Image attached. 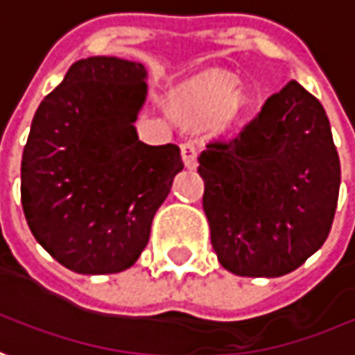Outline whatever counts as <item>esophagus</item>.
<instances>
[{"instance_id":"esophagus-1","label":"esophagus","mask_w":355,"mask_h":355,"mask_svg":"<svg viewBox=\"0 0 355 355\" xmlns=\"http://www.w3.org/2000/svg\"><path fill=\"white\" fill-rule=\"evenodd\" d=\"M180 155H182V161H184V165L189 166V168H194V166H196V155H198V149H196V145H194L192 141H184V143L180 145Z\"/></svg>"}]
</instances>
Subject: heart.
<instances>
[{"label": "heart", "mask_w": 355, "mask_h": 355, "mask_svg": "<svg viewBox=\"0 0 355 355\" xmlns=\"http://www.w3.org/2000/svg\"><path fill=\"white\" fill-rule=\"evenodd\" d=\"M236 84L227 78H216L202 84L196 92L187 98L184 112L196 119H206L222 114L234 102Z\"/></svg>", "instance_id": "b5f03b06"}]
</instances>
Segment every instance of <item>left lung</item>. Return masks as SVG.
Segmentation results:
<instances>
[{
    "label": "left lung",
    "mask_w": 355,
    "mask_h": 355,
    "mask_svg": "<svg viewBox=\"0 0 355 355\" xmlns=\"http://www.w3.org/2000/svg\"><path fill=\"white\" fill-rule=\"evenodd\" d=\"M202 206L222 267L241 277H281L330 234L340 159L322 104L291 80L232 139L198 157Z\"/></svg>",
    "instance_id": "obj_1"
}]
</instances>
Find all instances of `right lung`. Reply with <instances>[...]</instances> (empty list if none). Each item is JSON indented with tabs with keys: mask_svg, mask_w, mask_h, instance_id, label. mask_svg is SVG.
Wrapping results in <instances>:
<instances>
[{
	"mask_svg": "<svg viewBox=\"0 0 355 355\" xmlns=\"http://www.w3.org/2000/svg\"><path fill=\"white\" fill-rule=\"evenodd\" d=\"M145 78L141 62L82 58L33 117L21 161L23 212L35 239L74 273H119L137 261L184 166L177 145L137 137Z\"/></svg>",
	"mask_w": 355,
	"mask_h": 355,
	"instance_id": "right-lung-1",
	"label": "right lung"
}]
</instances>
